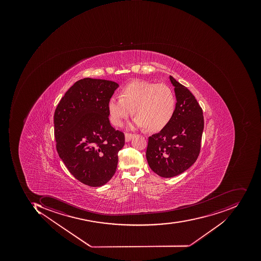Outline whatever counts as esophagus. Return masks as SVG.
Returning <instances> with one entry per match:
<instances>
[{
  "label": "esophagus",
  "mask_w": 261,
  "mask_h": 261,
  "mask_svg": "<svg viewBox=\"0 0 261 261\" xmlns=\"http://www.w3.org/2000/svg\"><path fill=\"white\" fill-rule=\"evenodd\" d=\"M134 137V134H130V133H125L124 135V138H125V142H129Z\"/></svg>",
  "instance_id": "34e87169"
}]
</instances>
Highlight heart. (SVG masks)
Returning <instances> with one entry per match:
<instances>
[{
	"instance_id": "b5f03b06",
	"label": "heart",
	"mask_w": 261,
	"mask_h": 261,
	"mask_svg": "<svg viewBox=\"0 0 261 261\" xmlns=\"http://www.w3.org/2000/svg\"><path fill=\"white\" fill-rule=\"evenodd\" d=\"M175 93L168 85L146 81H133L122 88L121 97L113 96L108 101L111 123L121 126L133 114L136 118L133 128H146L159 132L167 126L176 110Z\"/></svg>"
}]
</instances>
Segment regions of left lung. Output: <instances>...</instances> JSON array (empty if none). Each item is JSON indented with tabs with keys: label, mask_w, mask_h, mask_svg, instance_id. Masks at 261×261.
<instances>
[{
	"label": "left lung",
	"mask_w": 261,
	"mask_h": 261,
	"mask_svg": "<svg viewBox=\"0 0 261 261\" xmlns=\"http://www.w3.org/2000/svg\"><path fill=\"white\" fill-rule=\"evenodd\" d=\"M176 95V110L167 126L148 138L146 157L152 171L171 178L196 162L204 129L202 109L188 88L169 77Z\"/></svg>",
	"instance_id": "1"
}]
</instances>
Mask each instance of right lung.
<instances>
[{"instance_id": "obj_1", "label": "right lung", "mask_w": 261, "mask_h": 261, "mask_svg": "<svg viewBox=\"0 0 261 261\" xmlns=\"http://www.w3.org/2000/svg\"><path fill=\"white\" fill-rule=\"evenodd\" d=\"M118 86L111 81L81 79L55 111L59 156L69 172L88 186H102L116 172L124 136L111 126L108 105Z\"/></svg>"}]
</instances>
